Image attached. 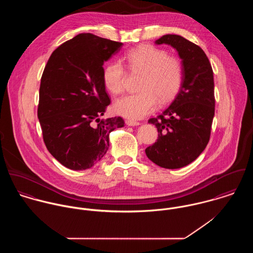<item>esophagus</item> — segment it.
Instances as JSON below:
<instances>
[{
	"label": "esophagus",
	"mask_w": 253,
	"mask_h": 253,
	"mask_svg": "<svg viewBox=\"0 0 253 253\" xmlns=\"http://www.w3.org/2000/svg\"><path fill=\"white\" fill-rule=\"evenodd\" d=\"M126 124L128 126H139V125H140V123L135 122V121H131V120L126 121Z\"/></svg>",
	"instance_id": "obj_1"
}]
</instances>
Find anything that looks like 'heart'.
Segmentation results:
<instances>
[{
	"instance_id": "b5f03b06",
	"label": "heart",
	"mask_w": 253,
	"mask_h": 253,
	"mask_svg": "<svg viewBox=\"0 0 253 253\" xmlns=\"http://www.w3.org/2000/svg\"><path fill=\"white\" fill-rule=\"evenodd\" d=\"M126 61L131 70L143 73L139 84L141 92L126 95L115 101L116 114L131 120H139L157 105L170 101L179 91L184 70L180 60L168 55L164 49L143 44L129 50ZM126 71L123 64L113 61L103 70V83L110 92L119 94L124 90Z\"/></svg>"
}]
</instances>
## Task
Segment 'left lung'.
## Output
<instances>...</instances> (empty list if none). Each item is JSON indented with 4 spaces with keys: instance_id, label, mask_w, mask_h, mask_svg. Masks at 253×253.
Instances as JSON below:
<instances>
[{
    "instance_id": "1",
    "label": "left lung",
    "mask_w": 253,
    "mask_h": 253,
    "mask_svg": "<svg viewBox=\"0 0 253 253\" xmlns=\"http://www.w3.org/2000/svg\"><path fill=\"white\" fill-rule=\"evenodd\" d=\"M155 43L177 51L184 76L170 105L148 121L156 126L159 137L145 153L157 166L176 169L194 162L210 141L215 106L213 72L205 51L183 37L169 34Z\"/></svg>"
}]
</instances>
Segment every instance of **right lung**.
<instances>
[{
	"label": "right lung",
	"mask_w": 253,
	"mask_h": 253,
	"mask_svg": "<svg viewBox=\"0 0 253 253\" xmlns=\"http://www.w3.org/2000/svg\"><path fill=\"white\" fill-rule=\"evenodd\" d=\"M122 42L84 33L59 45L41 79L38 118L44 144L61 165L84 170L109 149V134L125 122L100 119L110 98L103 83V64Z\"/></svg>",
	"instance_id": "add662e5"
}]
</instances>
